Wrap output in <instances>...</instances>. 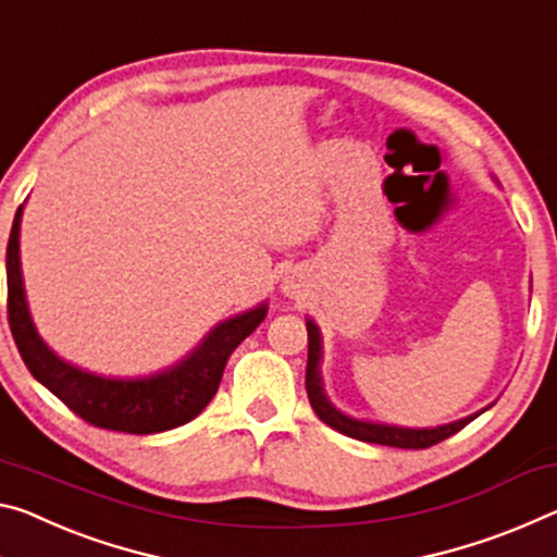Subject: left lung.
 <instances>
[{
	"label": "left lung",
	"instance_id": "8db88e82",
	"mask_svg": "<svg viewBox=\"0 0 557 557\" xmlns=\"http://www.w3.org/2000/svg\"><path fill=\"white\" fill-rule=\"evenodd\" d=\"M307 374H305V386H307V396H310V404L317 417H320L326 426H332L339 434L357 438V441H367V444H382V446H396V448H429L444 441L448 436H454L456 431H461L466 423H471L479 413H471V417L458 419L451 423H444V426H434V429H406V426H394V423H379V421H369V419H355L347 417V413L339 411L337 406L330 401V396L324 394V384H322V372H320V361H322V334L320 326H317L312 320H307Z\"/></svg>",
	"mask_w": 557,
	"mask_h": 557
}]
</instances>
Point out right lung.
<instances>
[{
    "instance_id": "obj_1",
    "label": "right lung",
    "mask_w": 557,
    "mask_h": 557,
    "mask_svg": "<svg viewBox=\"0 0 557 557\" xmlns=\"http://www.w3.org/2000/svg\"><path fill=\"white\" fill-rule=\"evenodd\" d=\"M20 206L7 245V312L16 349L39 384L99 429L123 434H161L183 426L206 409L223 379L227 357L258 330L268 302L218 322L181 361L148 376H103L61 359L39 337L29 314L20 260Z\"/></svg>"
}]
</instances>
